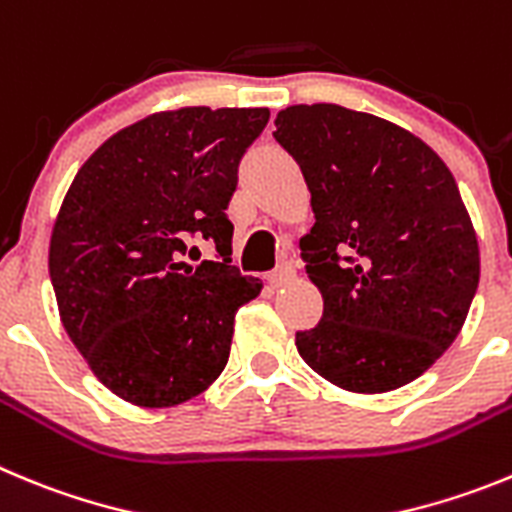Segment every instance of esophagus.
<instances>
[{"instance_id":"esophagus-1","label":"esophagus","mask_w":512,"mask_h":512,"mask_svg":"<svg viewBox=\"0 0 512 512\" xmlns=\"http://www.w3.org/2000/svg\"><path fill=\"white\" fill-rule=\"evenodd\" d=\"M294 274H297V271H294L292 261H284V264H279V266H276V269L269 274L271 287H281V284H287L289 279H294Z\"/></svg>"}]
</instances>
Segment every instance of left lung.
<instances>
[{"mask_svg":"<svg viewBox=\"0 0 512 512\" xmlns=\"http://www.w3.org/2000/svg\"><path fill=\"white\" fill-rule=\"evenodd\" d=\"M274 124L312 192L299 246L325 299L299 355L345 391L406 386L452 345L480 281L452 172L411 131L337 103L289 106Z\"/></svg>","mask_w":512,"mask_h":512,"instance_id":"1","label":"left lung"}]
</instances>
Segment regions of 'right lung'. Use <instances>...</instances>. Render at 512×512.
<instances>
[{"label":"right lung","instance_id":"add662e5","mask_svg":"<svg viewBox=\"0 0 512 512\" xmlns=\"http://www.w3.org/2000/svg\"><path fill=\"white\" fill-rule=\"evenodd\" d=\"M269 109L162 111L88 157L55 220L50 281L65 332L103 386L137 406L190 401L223 373L238 307L261 281L231 266L225 210ZM192 240L219 256L198 267Z\"/></svg>","mask_w":512,"mask_h":512}]
</instances>
